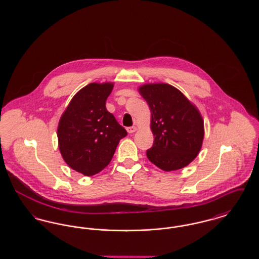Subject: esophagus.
Returning a JSON list of instances; mask_svg holds the SVG:
<instances>
[{
  "label": "esophagus",
  "instance_id": "34e87169",
  "mask_svg": "<svg viewBox=\"0 0 259 259\" xmlns=\"http://www.w3.org/2000/svg\"><path fill=\"white\" fill-rule=\"evenodd\" d=\"M136 130H137V127H135V126H132V127H128V128H127V132H128L129 134L134 133V132H136Z\"/></svg>",
  "mask_w": 259,
  "mask_h": 259
}]
</instances>
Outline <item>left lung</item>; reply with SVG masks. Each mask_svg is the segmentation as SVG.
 Returning a JSON list of instances; mask_svg holds the SVG:
<instances>
[{
	"mask_svg": "<svg viewBox=\"0 0 259 259\" xmlns=\"http://www.w3.org/2000/svg\"><path fill=\"white\" fill-rule=\"evenodd\" d=\"M151 111L152 147L148 160L166 172L182 169L197 156L204 139V121L195 106L166 83L139 88Z\"/></svg>",
	"mask_w": 259,
	"mask_h": 259,
	"instance_id": "1",
	"label": "left lung"
}]
</instances>
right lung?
<instances>
[{"label": "right lung", "mask_w": 259, "mask_h": 259, "mask_svg": "<svg viewBox=\"0 0 259 259\" xmlns=\"http://www.w3.org/2000/svg\"><path fill=\"white\" fill-rule=\"evenodd\" d=\"M113 84L90 83L71 100L57 136L65 162L76 172L93 176L105 169L127 131L106 109Z\"/></svg>", "instance_id": "obj_1"}]
</instances>
